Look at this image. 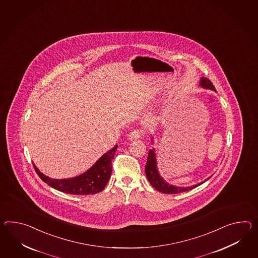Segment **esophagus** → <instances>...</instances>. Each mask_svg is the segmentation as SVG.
Masks as SVG:
<instances>
[{"instance_id": "esophagus-1", "label": "esophagus", "mask_w": 258, "mask_h": 258, "mask_svg": "<svg viewBox=\"0 0 258 258\" xmlns=\"http://www.w3.org/2000/svg\"><path fill=\"white\" fill-rule=\"evenodd\" d=\"M142 136H143V131H141V130H133V131L130 133L128 139L133 141V140H137V139L141 138Z\"/></svg>"}]
</instances>
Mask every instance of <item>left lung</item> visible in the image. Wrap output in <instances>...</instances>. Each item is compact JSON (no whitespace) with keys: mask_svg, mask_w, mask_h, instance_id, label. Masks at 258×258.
Returning <instances> with one entry per match:
<instances>
[{"mask_svg":"<svg viewBox=\"0 0 258 258\" xmlns=\"http://www.w3.org/2000/svg\"><path fill=\"white\" fill-rule=\"evenodd\" d=\"M201 86L205 88H210V89H214V86L213 83L211 82L209 79L202 77L201 80ZM145 174L148 179V181L151 183L152 186L154 188L157 189L159 192L164 193V194H178L181 192H185L191 189L196 188L197 186L201 185L202 182L196 184L190 187H177L170 185L169 183L164 181L162 177L158 174V171L157 169V161H156V156H155V152L154 150H149L148 153V157H147V162L145 166Z\"/></svg>","mask_w":258,"mask_h":258,"instance_id":"obj_1","label":"left lung"}]
</instances>
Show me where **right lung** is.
<instances>
[{
  "mask_svg": "<svg viewBox=\"0 0 258 258\" xmlns=\"http://www.w3.org/2000/svg\"><path fill=\"white\" fill-rule=\"evenodd\" d=\"M116 149L117 145L105 153L88 171L71 179H51L41 173L34 165L33 167L42 181L53 188L71 195H93L102 191L109 181L112 174V160Z\"/></svg>",
  "mask_w": 258,
  "mask_h": 258,
  "instance_id": "1",
  "label": "right lung"
}]
</instances>
